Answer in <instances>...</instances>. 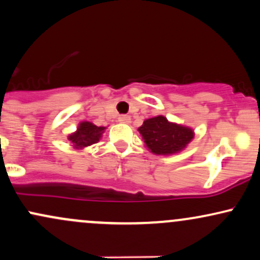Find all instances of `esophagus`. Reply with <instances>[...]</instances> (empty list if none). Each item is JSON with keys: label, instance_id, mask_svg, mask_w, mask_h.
<instances>
[{"label": "esophagus", "instance_id": "34e87169", "mask_svg": "<svg viewBox=\"0 0 260 260\" xmlns=\"http://www.w3.org/2000/svg\"><path fill=\"white\" fill-rule=\"evenodd\" d=\"M118 122L120 123H131V116L128 115H121L120 117H118Z\"/></svg>", "mask_w": 260, "mask_h": 260}]
</instances>
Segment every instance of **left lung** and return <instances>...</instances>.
I'll return each mask as SVG.
<instances>
[{
  "instance_id": "1",
  "label": "left lung",
  "mask_w": 260,
  "mask_h": 260,
  "mask_svg": "<svg viewBox=\"0 0 260 260\" xmlns=\"http://www.w3.org/2000/svg\"><path fill=\"white\" fill-rule=\"evenodd\" d=\"M138 132L150 153L165 156L181 153L194 138L192 128L170 122L161 115L145 120Z\"/></svg>"
}]
</instances>
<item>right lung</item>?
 I'll list each match as a JSON object with an SVG mask.
<instances>
[{
	"instance_id": "right-lung-1",
	"label": "right lung",
	"mask_w": 260,
	"mask_h": 260,
	"mask_svg": "<svg viewBox=\"0 0 260 260\" xmlns=\"http://www.w3.org/2000/svg\"><path fill=\"white\" fill-rule=\"evenodd\" d=\"M106 127H98L92 122L82 121L77 127L76 132L67 137L74 149H84L95 144L101 139Z\"/></svg>"
}]
</instances>
